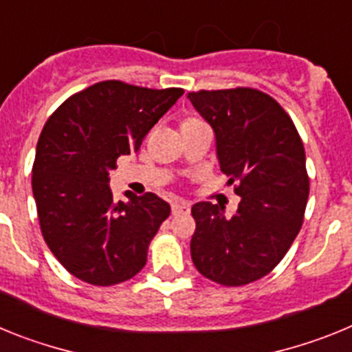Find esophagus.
Here are the masks:
<instances>
[{"label":"esophagus","mask_w":352,"mask_h":352,"mask_svg":"<svg viewBox=\"0 0 352 352\" xmlns=\"http://www.w3.org/2000/svg\"><path fill=\"white\" fill-rule=\"evenodd\" d=\"M170 210H173V214L188 213V203H185V201H176V203H173Z\"/></svg>","instance_id":"34e87169"}]
</instances>
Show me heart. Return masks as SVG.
Listing matches in <instances>:
<instances>
[{"label": "heart", "mask_w": 352, "mask_h": 352, "mask_svg": "<svg viewBox=\"0 0 352 352\" xmlns=\"http://www.w3.org/2000/svg\"><path fill=\"white\" fill-rule=\"evenodd\" d=\"M199 123H204L203 120H199L195 116H186L185 120L182 121V126H192V125H199Z\"/></svg>", "instance_id": "heart-1"}]
</instances>
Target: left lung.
<instances>
[{
  "mask_svg": "<svg viewBox=\"0 0 352 352\" xmlns=\"http://www.w3.org/2000/svg\"><path fill=\"white\" fill-rule=\"evenodd\" d=\"M188 98L213 126L220 169L241 197L231 219L219 204L192 206V261L211 282L247 285L284 259L301 229L310 190L303 141L285 109L261 89H201Z\"/></svg>",
  "mask_w": 352,
  "mask_h": 352,
  "instance_id": "1",
  "label": "left lung"
}]
</instances>
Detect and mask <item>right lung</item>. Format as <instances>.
Returning <instances> with one entry per match:
<instances>
[{
  "label": "right lung",
  "instance_id": "obj_1",
  "mask_svg": "<svg viewBox=\"0 0 352 352\" xmlns=\"http://www.w3.org/2000/svg\"><path fill=\"white\" fill-rule=\"evenodd\" d=\"M182 95V88L102 80L68 96L43 126L31 176L40 231L79 280L109 287L144 268L170 206L151 192L116 203L109 173Z\"/></svg>",
  "mask_w": 352,
  "mask_h": 352
}]
</instances>
